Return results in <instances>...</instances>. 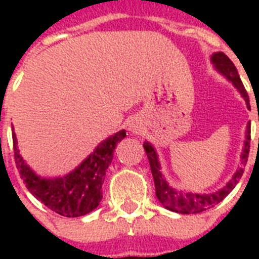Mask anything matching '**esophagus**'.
Listing matches in <instances>:
<instances>
[{
    "instance_id": "esophagus-1",
    "label": "esophagus",
    "mask_w": 259,
    "mask_h": 259,
    "mask_svg": "<svg viewBox=\"0 0 259 259\" xmlns=\"http://www.w3.org/2000/svg\"><path fill=\"white\" fill-rule=\"evenodd\" d=\"M129 130L134 134H140V133H141V130H142L141 123H140L138 121H132V122H130V125H129Z\"/></svg>"
}]
</instances>
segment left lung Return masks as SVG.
I'll list each match as a JSON object with an SVG mask.
<instances>
[{
	"label": "left lung",
	"instance_id": "obj_1",
	"mask_svg": "<svg viewBox=\"0 0 259 259\" xmlns=\"http://www.w3.org/2000/svg\"><path fill=\"white\" fill-rule=\"evenodd\" d=\"M211 60H212V63L215 64V68H217L221 74L225 75L226 78L229 79L230 82L237 87L238 91L242 94V97L245 98L247 107H250L249 95L246 93L245 86H243V83H242L241 78H239V75H238L237 68H235V66L233 64V62H231L223 52H215V54L212 55ZM144 149H145L146 152V156H148V160H149L150 164V170H152V175H153L154 187H156V196H157L160 203H161L165 208L170 209L173 212L197 213L203 212L205 209L212 208L213 205L218 204V203H221V201L223 200L234 188H235L238 180L241 179L242 173H243V169L239 168V169L235 172L233 179L226 184V187H223L221 191H218V192L215 193L197 195V193L180 192V191H176V189L170 188L169 185H168V183L165 181V179L162 177L161 172H160V162H158L157 154L154 152L153 146L150 145L149 142H144ZM249 152L250 125L247 126V129H246L245 148H243V152H242L241 156L242 164H243V165L247 162Z\"/></svg>",
	"mask_w": 259,
	"mask_h": 259
}]
</instances>
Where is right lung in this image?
Here are the masks:
<instances>
[{
	"mask_svg": "<svg viewBox=\"0 0 259 259\" xmlns=\"http://www.w3.org/2000/svg\"><path fill=\"white\" fill-rule=\"evenodd\" d=\"M12 136L14 161L28 191L54 212L78 218L91 212L101 203L106 169L111 164L117 144L126 137V132L121 130L105 140L74 172L60 179H41L34 175L17 149L14 132Z\"/></svg>",
	"mask_w": 259,
	"mask_h": 259,
	"instance_id": "right-lung-1",
	"label": "right lung"
}]
</instances>
